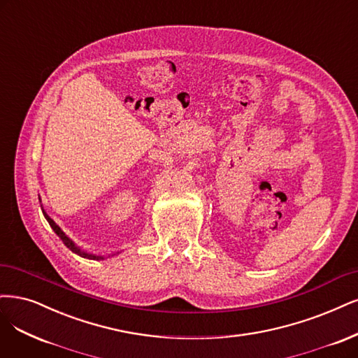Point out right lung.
<instances>
[{
	"label": "right lung",
	"mask_w": 358,
	"mask_h": 358,
	"mask_svg": "<svg viewBox=\"0 0 358 358\" xmlns=\"http://www.w3.org/2000/svg\"><path fill=\"white\" fill-rule=\"evenodd\" d=\"M40 201H41V199H40ZM41 210H43V215H44V217L47 219V222H48V225H50L52 227V229L57 234V237L62 240V241H64V244L66 245V248L69 249V250H72L73 253H77L78 256H81V257H87V259H93V261H101V259H105V256H102V255H93V253H87V252H84L81 248H78V245L76 244V243H73L68 236H66V234L64 232V231H62L60 229V227L59 225H56V222L50 217V216H48L47 213H45V210H44V208H43V206H41ZM120 253V252H118ZM114 255H117V253H114ZM114 255H109V256H114ZM108 256V257H109Z\"/></svg>",
	"instance_id": "1"
}]
</instances>
